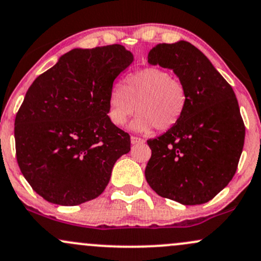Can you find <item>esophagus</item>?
<instances>
[{
	"label": "esophagus",
	"mask_w": 261,
	"mask_h": 261,
	"mask_svg": "<svg viewBox=\"0 0 261 261\" xmlns=\"http://www.w3.org/2000/svg\"><path fill=\"white\" fill-rule=\"evenodd\" d=\"M130 140H131V144H133V145L144 144V142H145L144 139H140V137H136V136H131Z\"/></svg>",
	"instance_id": "esophagus-1"
}]
</instances>
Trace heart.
<instances>
[{"label": "heart", "instance_id": "1", "mask_svg": "<svg viewBox=\"0 0 261 261\" xmlns=\"http://www.w3.org/2000/svg\"><path fill=\"white\" fill-rule=\"evenodd\" d=\"M186 105L187 91L181 80L165 69L146 68L128 75L124 87L111 88L108 116L111 124L122 127L137 110L139 115L131 122L134 131H166L181 120Z\"/></svg>", "mask_w": 261, "mask_h": 261}]
</instances>
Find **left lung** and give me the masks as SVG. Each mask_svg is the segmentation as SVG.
Masks as SVG:
<instances>
[{
  "instance_id": "left-lung-1",
  "label": "left lung",
  "mask_w": 261,
  "mask_h": 261,
  "mask_svg": "<svg viewBox=\"0 0 261 261\" xmlns=\"http://www.w3.org/2000/svg\"><path fill=\"white\" fill-rule=\"evenodd\" d=\"M148 64L172 69L187 91L185 113L172 128L148 140L145 177L159 196L185 205L207 203L236 174L245 126L233 88L190 42L157 44Z\"/></svg>"
}]
</instances>
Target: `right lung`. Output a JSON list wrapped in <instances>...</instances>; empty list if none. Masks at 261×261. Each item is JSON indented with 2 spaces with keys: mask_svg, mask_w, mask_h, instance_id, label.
<instances>
[{
  "mask_svg": "<svg viewBox=\"0 0 261 261\" xmlns=\"http://www.w3.org/2000/svg\"><path fill=\"white\" fill-rule=\"evenodd\" d=\"M134 61L124 45L75 48L41 74L14 120L21 172L39 196L59 205L99 197L130 136L108 116L114 80Z\"/></svg>",
  "mask_w": 261,
  "mask_h": 261,
  "instance_id": "obj_1",
  "label": "right lung"
}]
</instances>
